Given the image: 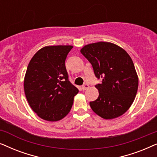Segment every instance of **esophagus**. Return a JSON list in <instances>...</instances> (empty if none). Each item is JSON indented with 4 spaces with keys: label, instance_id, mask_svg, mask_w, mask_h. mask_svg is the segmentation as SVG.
<instances>
[{
    "label": "esophagus",
    "instance_id": "34e87169",
    "mask_svg": "<svg viewBox=\"0 0 157 157\" xmlns=\"http://www.w3.org/2000/svg\"><path fill=\"white\" fill-rule=\"evenodd\" d=\"M89 87V86L88 85L87 83H84V84H83L82 86H81V89H82L83 91H85V90H86Z\"/></svg>",
    "mask_w": 157,
    "mask_h": 157
}]
</instances>
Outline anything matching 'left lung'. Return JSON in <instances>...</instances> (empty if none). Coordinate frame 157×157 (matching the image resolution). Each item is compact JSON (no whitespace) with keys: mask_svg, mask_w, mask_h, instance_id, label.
I'll use <instances>...</instances> for the list:
<instances>
[{"mask_svg":"<svg viewBox=\"0 0 157 157\" xmlns=\"http://www.w3.org/2000/svg\"><path fill=\"white\" fill-rule=\"evenodd\" d=\"M81 53L91 63L101 83L95 86L98 97L90 106L103 119H114L129 109L136 97L139 80L129 55L121 47L108 42L89 44Z\"/></svg>","mask_w":157,"mask_h":157,"instance_id":"left-lung-1","label":"left lung"}]
</instances>
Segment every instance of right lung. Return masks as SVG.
<instances>
[{"instance_id": "add662e5", "label": "right lung", "mask_w": 157, "mask_h": 157, "mask_svg": "<svg viewBox=\"0 0 157 157\" xmlns=\"http://www.w3.org/2000/svg\"><path fill=\"white\" fill-rule=\"evenodd\" d=\"M72 46L40 49L28 66L24 79L27 101L34 112L49 121L65 117L78 90L70 82L65 66Z\"/></svg>"}]
</instances>
